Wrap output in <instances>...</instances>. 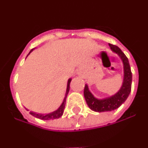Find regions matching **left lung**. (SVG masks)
<instances>
[{"mask_svg":"<svg viewBox=\"0 0 148 148\" xmlns=\"http://www.w3.org/2000/svg\"><path fill=\"white\" fill-rule=\"evenodd\" d=\"M109 46L111 50L118 55L122 61L124 78H123L122 85L118 92L114 95L109 97L104 98V99L95 98L92 95V92L89 90L88 85L85 84L84 90V95L86 102L89 108L95 112H99V113L112 111L119 108L126 101L131 91L132 73L128 58L117 46L110 44H109Z\"/></svg>","mask_w":148,"mask_h":148,"instance_id":"obj_1","label":"left lung"}]
</instances>
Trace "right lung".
Returning a JSON list of instances; mask_svg holds the SVG:
<instances>
[{"label":"right lung","instance_id":"obj_1","mask_svg":"<svg viewBox=\"0 0 148 148\" xmlns=\"http://www.w3.org/2000/svg\"><path fill=\"white\" fill-rule=\"evenodd\" d=\"M34 49H31V51L29 52L28 55H29L30 53H32V51H33ZM72 78H69L67 81V85H66V93H65V96H64V99L63 100V102L62 104H61L59 108L58 109L56 110L53 111L52 113H45V114H42V113H35V112H33V111H30L29 113L32 116H33L35 118H38V119H40L41 120H53V119H58L60 117H61L64 113V110L65 108V104H66V96H67V94L70 91V82H71ZM27 110H28L27 109H26Z\"/></svg>","mask_w":148,"mask_h":148}]
</instances>
